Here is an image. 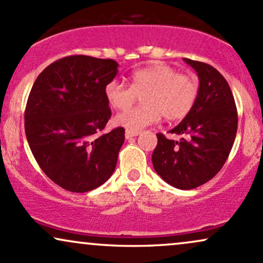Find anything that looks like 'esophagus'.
Segmentation results:
<instances>
[{"label": "esophagus", "mask_w": 263, "mask_h": 263, "mask_svg": "<svg viewBox=\"0 0 263 263\" xmlns=\"http://www.w3.org/2000/svg\"><path fill=\"white\" fill-rule=\"evenodd\" d=\"M138 134H140V132L127 131V129H126V132H125V137L127 138V140H129V138H132V137H136V136H138Z\"/></svg>", "instance_id": "34e87169"}]
</instances>
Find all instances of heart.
<instances>
[{"label": "heart", "mask_w": 263, "mask_h": 263, "mask_svg": "<svg viewBox=\"0 0 263 263\" xmlns=\"http://www.w3.org/2000/svg\"><path fill=\"white\" fill-rule=\"evenodd\" d=\"M105 98L112 108L125 110L141 95V106L128 108L115 117V123L127 131L138 132L164 117L168 121L183 119L190 112L198 98V84L177 69L155 63L131 74V84L108 81Z\"/></svg>", "instance_id": "obj_1"}]
</instances>
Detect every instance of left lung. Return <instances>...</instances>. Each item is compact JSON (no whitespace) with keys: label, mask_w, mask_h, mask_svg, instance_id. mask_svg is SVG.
Here are the masks:
<instances>
[{"label":"left lung","mask_w":263,"mask_h":263,"mask_svg":"<svg viewBox=\"0 0 263 263\" xmlns=\"http://www.w3.org/2000/svg\"><path fill=\"white\" fill-rule=\"evenodd\" d=\"M184 62L199 78L197 101L170 131L179 135V141L157 134L152 163L164 182L188 190L209 182L225 164L236 137L237 110L228 81L214 66L186 58Z\"/></svg>","instance_id":"left-lung-1"}]
</instances>
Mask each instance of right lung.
<instances>
[{
	"label": "right lung",
	"mask_w": 263,
	"mask_h": 263,
	"mask_svg": "<svg viewBox=\"0 0 263 263\" xmlns=\"http://www.w3.org/2000/svg\"><path fill=\"white\" fill-rule=\"evenodd\" d=\"M112 59L70 55L48 65L29 92L26 137L35 161L63 189L86 193L112 176L125 129L102 131L111 117L105 86L117 75Z\"/></svg>",
	"instance_id": "1"
}]
</instances>
